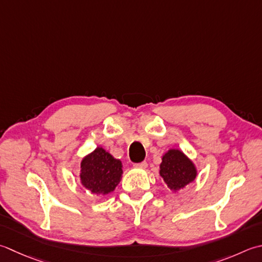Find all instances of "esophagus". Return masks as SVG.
Instances as JSON below:
<instances>
[{
	"label": "esophagus",
	"instance_id": "obj_1",
	"mask_svg": "<svg viewBox=\"0 0 262 262\" xmlns=\"http://www.w3.org/2000/svg\"><path fill=\"white\" fill-rule=\"evenodd\" d=\"M134 167H135V168L144 169V168L147 167V163H146V161H142V162H138V163H134Z\"/></svg>",
	"mask_w": 262,
	"mask_h": 262
}]
</instances>
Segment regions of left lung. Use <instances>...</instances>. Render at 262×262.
Wrapping results in <instances>:
<instances>
[{
	"instance_id": "obj_1",
	"label": "left lung",
	"mask_w": 262,
	"mask_h": 262,
	"mask_svg": "<svg viewBox=\"0 0 262 262\" xmlns=\"http://www.w3.org/2000/svg\"><path fill=\"white\" fill-rule=\"evenodd\" d=\"M198 175L194 163L181 150L171 148L162 157L160 165V176L171 191H179Z\"/></svg>"
}]
</instances>
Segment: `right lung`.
<instances>
[{
  "label": "right lung",
  "instance_id": "add662e5",
  "mask_svg": "<svg viewBox=\"0 0 262 262\" xmlns=\"http://www.w3.org/2000/svg\"><path fill=\"white\" fill-rule=\"evenodd\" d=\"M121 161L103 147H96L80 162V183L91 193L105 195L115 191L121 181Z\"/></svg>",
  "mask_w": 262,
  "mask_h": 262
}]
</instances>
